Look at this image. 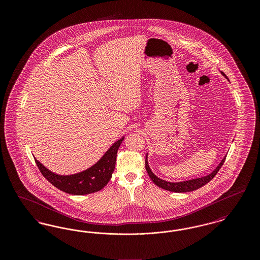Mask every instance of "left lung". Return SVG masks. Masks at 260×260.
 Here are the masks:
<instances>
[{
	"label": "left lung",
	"mask_w": 260,
	"mask_h": 260,
	"mask_svg": "<svg viewBox=\"0 0 260 260\" xmlns=\"http://www.w3.org/2000/svg\"><path fill=\"white\" fill-rule=\"evenodd\" d=\"M221 74L227 78L225 74L221 72ZM226 156L223 158L221 161L219 162V165L216 167V169L210 173V174L203 176V177H199V178H194V179H190V180H185V181H180V182H170L167 180H164L159 178L157 175H155L153 172L151 171L148 164V154L146 155L145 158V168L146 171L149 174V177L152 179V181L159 187H161V189L171 191V192H175V193H185V192H191L194 190H197L199 188H201L202 186L206 185L208 182H210V180L215 176V174L218 173V171L220 170V168L222 167L223 162L225 161Z\"/></svg>",
	"instance_id": "obj_1"
}]
</instances>
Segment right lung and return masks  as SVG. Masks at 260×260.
<instances>
[{
	"label": "right lung",
	"instance_id": "1",
	"mask_svg": "<svg viewBox=\"0 0 260 260\" xmlns=\"http://www.w3.org/2000/svg\"><path fill=\"white\" fill-rule=\"evenodd\" d=\"M124 138L123 136L114 142L93 166L74 174L61 175L52 173L36 158L35 161L40 172L54 187L71 195H87L101 190L111 179L112 173L115 170L117 152Z\"/></svg>",
	"mask_w": 260,
	"mask_h": 260
}]
</instances>
